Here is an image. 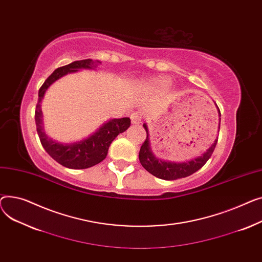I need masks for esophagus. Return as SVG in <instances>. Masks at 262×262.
<instances>
[{"label":"esophagus","mask_w":262,"mask_h":262,"mask_svg":"<svg viewBox=\"0 0 262 262\" xmlns=\"http://www.w3.org/2000/svg\"><path fill=\"white\" fill-rule=\"evenodd\" d=\"M130 118H131L132 124L138 125V124H141V121H142V114L140 112H133L131 114Z\"/></svg>","instance_id":"34e87169"}]
</instances>
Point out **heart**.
I'll use <instances>...</instances> for the list:
<instances>
[{
    "label": "heart",
    "mask_w": 262,
    "mask_h": 262,
    "mask_svg": "<svg viewBox=\"0 0 262 262\" xmlns=\"http://www.w3.org/2000/svg\"><path fill=\"white\" fill-rule=\"evenodd\" d=\"M168 81L167 80H159V84H161V85H163V86H166V85H168Z\"/></svg>",
    "instance_id": "1"
}]
</instances>
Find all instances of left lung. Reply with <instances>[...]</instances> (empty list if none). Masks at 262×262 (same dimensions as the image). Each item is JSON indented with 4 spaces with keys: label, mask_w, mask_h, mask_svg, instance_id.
Returning a JSON list of instances; mask_svg holds the SVG:
<instances>
[{
    "label": "left lung",
    "mask_w": 262,
    "mask_h": 262,
    "mask_svg": "<svg viewBox=\"0 0 262 262\" xmlns=\"http://www.w3.org/2000/svg\"><path fill=\"white\" fill-rule=\"evenodd\" d=\"M219 113H220V110H219ZM144 128L147 131V137L140 150V156H138L140 157V162L149 173L162 180L171 181V180H178L181 178H186L188 176H191L192 173L198 171L200 168H202L205 165V163L211 157L212 152L218 143V138H217L204 155L192 161H189L186 163L165 162L157 159L152 155V152L150 150V145H149L148 129L145 124H144Z\"/></svg>",
    "instance_id": "left-lung-1"
}]
</instances>
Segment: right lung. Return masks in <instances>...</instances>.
<instances>
[{
  "mask_svg": "<svg viewBox=\"0 0 262 262\" xmlns=\"http://www.w3.org/2000/svg\"><path fill=\"white\" fill-rule=\"evenodd\" d=\"M96 62L91 59H84L58 68L53 74L44 81L39 90V98L36 105L35 120L37 132L40 138V142L45 151L59 164L71 169H85L93 167L102 162L106 155L111 143L115 137L125 132L131 125L129 117L114 118L103 124L93 135L85 138V140L74 143V144H60L50 137L46 136L42 126V111H41V100L44 97V93L49 86L55 82L60 77L64 76L68 73L76 72L79 69H92L96 68Z\"/></svg>",
  "mask_w": 262,
  "mask_h": 262,
  "instance_id": "obj_1",
  "label": "right lung"
}]
</instances>
